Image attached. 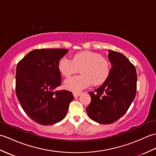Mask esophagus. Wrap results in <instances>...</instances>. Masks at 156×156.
I'll use <instances>...</instances> for the list:
<instances>
[{"instance_id": "obj_1", "label": "esophagus", "mask_w": 156, "mask_h": 156, "mask_svg": "<svg viewBox=\"0 0 156 156\" xmlns=\"http://www.w3.org/2000/svg\"><path fill=\"white\" fill-rule=\"evenodd\" d=\"M81 94H82L81 92H73V95H74V97L75 98L78 97L79 96H80Z\"/></svg>"}]
</instances>
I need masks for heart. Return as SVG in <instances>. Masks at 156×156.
Masks as SVG:
<instances>
[{"label": "heart", "mask_w": 156, "mask_h": 156, "mask_svg": "<svg viewBox=\"0 0 156 156\" xmlns=\"http://www.w3.org/2000/svg\"><path fill=\"white\" fill-rule=\"evenodd\" d=\"M58 68L64 77L68 78L80 69L81 75L69 78L64 82L66 88L79 91L91 83L97 86L104 82L109 75L110 64L107 59L97 53L84 51L73 56L72 60L64 57L60 59Z\"/></svg>", "instance_id": "b5f03b06"}]
</instances>
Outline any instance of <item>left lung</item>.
Here are the masks:
<instances>
[{
    "instance_id": "1",
    "label": "left lung",
    "mask_w": 156,
    "mask_h": 156,
    "mask_svg": "<svg viewBox=\"0 0 156 156\" xmlns=\"http://www.w3.org/2000/svg\"><path fill=\"white\" fill-rule=\"evenodd\" d=\"M112 67L109 75L100 87L90 92L91 102L87 112L92 120L110 124L125 114L134 100L137 89L135 66L119 52L108 50Z\"/></svg>"
}]
</instances>
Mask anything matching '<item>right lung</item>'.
I'll return each instance as SVG.
<instances>
[{
  "mask_svg": "<svg viewBox=\"0 0 156 156\" xmlns=\"http://www.w3.org/2000/svg\"><path fill=\"white\" fill-rule=\"evenodd\" d=\"M68 51L66 49H34L16 66V97L25 113L39 124L61 121L74 99L71 92L55 90L62 82L59 62Z\"/></svg>",
  "mask_w": 156,
  "mask_h": 156,
  "instance_id": "1",
  "label": "right lung"
}]
</instances>
